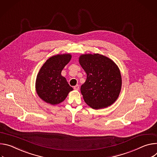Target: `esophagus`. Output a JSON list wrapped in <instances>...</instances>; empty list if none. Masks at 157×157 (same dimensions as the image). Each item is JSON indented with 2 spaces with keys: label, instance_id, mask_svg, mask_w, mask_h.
Returning <instances> with one entry per match:
<instances>
[{
  "label": "esophagus",
  "instance_id": "esophagus-1",
  "mask_svg": "<svg viewBox=\"0 0 157 157\" xmlns=\"http://www.w3.org/2000/svg\"><path fill=\"white\" fill-rule=\"evenodd\" d=\"M74 90H79V85H76L75 86H74Z\"/></svg>",
  "mask_w": 157,
  "mask_h": 157
}]
</instances>
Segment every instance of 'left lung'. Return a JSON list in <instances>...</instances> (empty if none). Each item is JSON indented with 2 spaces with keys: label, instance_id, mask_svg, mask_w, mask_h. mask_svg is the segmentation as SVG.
Instances as JSON below:
<instances>
[{
  "label": "left lung",
  "instance_id": "1",
  "mask_svg": "<svg viewBox=\"0 0 157 157\" xmlns=\"http://www.w3.org/2000/svg\"><path fill=\"white\" fill-rule=\"evenodd\" d=\"M79 63L86 74L80 91L85 103L94 109L106 108L118 98L121 88V76L117 64L99 54H82Z\"/></svg>",
  "mask_w": 157,
  "mask_h": 157
}]
</instances>
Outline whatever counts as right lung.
<instances>
[{
    "mask_svg": "<svg viewBox=\"0 0 157 157\" xmlns=\"http://www.w3.org/2000/svg\"><path fill=\"white\" fill-rule=\"evenodd\" d=\"M71 58L70 54L52 56L40 68L36 78V90L38 96L46 103L57 105L73 90L66 78L61 75L62 70Z\"/></svg>",
    "mask_w": 157,
    "mask_h": 157,
    "instance_id": "right-lung-1",
    "label": "right lung"
}]
</instances>
